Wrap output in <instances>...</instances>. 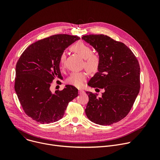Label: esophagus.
<instances>
[{
    "mask_svg": "<svg viewBox=\"0 0 160 160\" xmlns=\"http://www.w3.org/2000/svg\"><path fill=\"white\" fill-rule=\"evenodd\" d=\"M78 92H79V94H82V93H84V91L82 90H78Z\"/></svg>",
    "mask_w": 160,
    "mask_h": 160,
    "instance_id": "34e87169",
    "label": "esophagus"
}]
</instances>
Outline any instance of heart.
I'll return each mask as SVG.
<instances>
[{
	"label": "heart",
	"instance_id": "b5f03b06",
	"mask_svg": "<svg viewBox=\"0 0 160 160\" xmlns=\"http://www.w3.org/2000/svg\"><path fill=\"white\" fill-rule=\"evenodd\" d=\"M71 50L77 53L84 59V66L90 72H95L100 65V58L99 56L93 53L92 48L83 42H78L71 46ZM66 55L65 52H62L59 60V65L60 68L64 67V62ZM87 74L84 72H74L70 74L67 79V82L77 88H82L87 80Z\"/></svg>",
	"mask_w": 160,
	"mask_h": 160
}]
</instances>
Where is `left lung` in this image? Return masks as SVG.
Here are the masks:
<instances>
[{
	"label": "left lung",
	"mask_w": 160,
	"mask_h": 160,
	"mask_svg": "<svg viewBox=\"0 0 160 160\" xmlns=\"http://www.w3.org/2000/svg\"><path fill=\"white\" fill-rule=\"evenodd\" d=\"M98 52V72L88 85L105 90L101 97L86 92L89 101L86 114L90 121L100 125H110L125 118L139 93L140 65L125 44L108 35L91 34L82 37Z\"/></svg>",
	"instance_id": "obj_1"
}]
</instances>
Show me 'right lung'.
<instances>
[{
	"label": "right lung",
	"mask_w": 160,
	"mask_h": 160,
	"mask_svg": "<svg viewBox=\"0 0 160 160\" xmlns=\"http://www.w3.org/2000/svg\"><path fill=\"white\" fill-rule=\"evenodd\" d=\"M79 37L53 35L30 45L16 65L14 89L25 114L42 124L63 118L68 103L78 96V90L66 85L52 93L49 88L55 78L62 79L59 60L65 48Z\"/></svg>",
	"instance_id": "add662e5"
}]
</instances>
